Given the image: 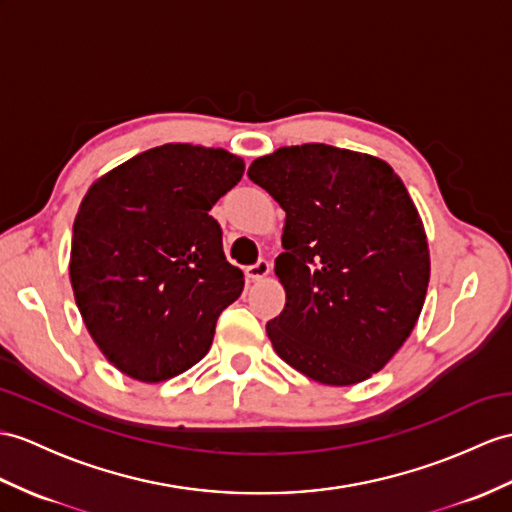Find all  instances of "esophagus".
<instances>
[{"label":"esophagus","mask_w":512,"mask_h":512,"mask_svg":"<svg viewBox=\"0 0 512 512\" xmlns=\"http://www.w3.org/2000/svg\"><path fill=\"white\" fill-rule=\"evenodd\" d=\"M269 269H271L269 260L258 258L254 265H249V267L245 269V276H247L249 280H263V278L267 276V273H269Z\"/></svg>","instance_id":"34e87169"}]
</instances>
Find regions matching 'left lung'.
Instances as JSON below:
<instances>
[{"instance_id":"left-lung-1","label":"left lung","mask_w":512,"mask_h":512,"mask_svg":"<svg viewBox=\"0 0 512 512\" xmlns=\"http://www.w3.org/2000/svg\"><path fill=\"white\" fill-rule=\"evenodd\" d=\"M247 176L286 213L267 323L273 350L304 376L347 386L380 371L413 332L430 280L428 241L384 160L308 143L256 158Z\"/></svg>"}]
</instances>
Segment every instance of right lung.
Returning a JSON list of instances; mask_svg holds the SVG:
<instances>
[{"label":"right lung","mask_w":512,"mask_h":512,"mask_svg":"<svg viewBox=\"0 0 512 512\" xmlns=\"http://www.w3.org/2000/svg\"><path fill=\"white\" fill-rule=\"evenodd\" d=\"M243 171L226 149L169 143L112 169L82 199L73 295L99 350L130 378L162 382L191 369L239 299L243 271L226 260L210 210Z\"/></svg>","instance_id":"right-lung-1"}]
</instances>
